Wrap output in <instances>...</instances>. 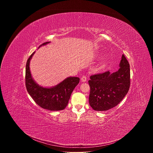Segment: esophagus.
Listing matches in <instances>:
<instances>
[{
  "label": "esophagus",
  "mask_w": 153,
  "mask_h": 153,
  "mask_svg": "<svg viewBox=\"0 0 153 153\" xmlns=\"http://www.w3.org/2000/svg\"><path fill=\"white\" fill-rule=\"evenodd\" d=\"M81 80H82V81L83 82H85L86 81V80H87V79H86V76H83L82 77V78H81Z\"/></svg>",
  "instance_id": "obj_1"
}]
</instances>
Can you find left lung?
I'll return each instance as SVG.
<instances>
[{
  "label": "left lung",
  "mask_w": 153,
  "mask_h": 153,
  "mask_svg": "<svg viewBox=\"0 0 153 153\" xmlns=\"http://www.w3.org/2000/svg\"><path fill=\"white\" fill-rule=\"evenodd\" d=\"M119 69L90 76L89 103L96 111H107L117 105L126 96L130 86V68L123 54Z\"/></svg>",
  "instance_id": "1"
}]
</instances>
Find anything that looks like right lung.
<instances>
[{"instance_id":"add662e5","label":"right lung","mask_w":153,"mask_h":153,"mask_svg":"<svg viewBox=\"0 0 153 153\" xmlns=\"http://www.w3.org/2000/svg\"><path fill=\"white\" fill-rule=\"evenodd\" d=\"M49 43L50 42L43 43L39 48ZM34 53L30 56L26 64L25 85L27 91L34 102L42 108L50 111L62 110L67 106L71 94L79 83L80 79L69 77L51 88L40 86L33 79L30 69V62Z\"/></svg>"}]
</instances>
